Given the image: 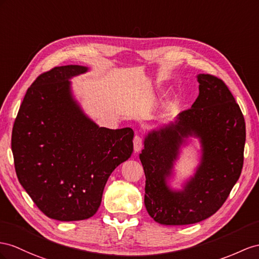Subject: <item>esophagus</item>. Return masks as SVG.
Instances as JSON below:
<instances>
[{
	"mask_svg": "<svg viewBox=\"0 0 259 259\" xmlns=\"http://www.w3.org/2000/svg\"><path fill=\"white\" fill-rule=\"evenodd\" d=\"M142 145H143L142 138L140 136L136 135L135 138H134V149H135V152L140 151L142 149Z\"/></svg>",
	"mask_w": 259,
	"mask_h": 259,
	"instance_id": "esophagus-1",
	"label": "esophagus"
}]
</instances>
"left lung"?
I'll return each instance as SVG.
<instances>
[{"label": "left lung", "instance_id": "8db88e82", "mask_svg": "<svg viewBox=\"0 0 259 259\" xmlns=\"http://www.w3.org/2000/svg\"><path fill=\"white\" fill-rule=\"evenodd\" d=\"M199 95L175 123L150 132L140 160L145 174L144 204L161 224L186 225L214 214L240 178L246 139L244 116L221 78L199 74ZM196 135L203 144L202 164L184 191L166 185L184 137Z\"/></svg>", "mask_w": 259, "mask_h": 259}]
</instances>
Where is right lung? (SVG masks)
Returning a JSON list of instances; mask_svg holds the SVG:
<instances>
[{
	"label": "right lung",
	"instance_id": "1",
	"mask_svg": "<svg viewBox=\"0 0 259 259\" xmlns=\"http://www.w3.org/2000/svg\"><path fill=\"white\" fill-rule=\"evenodd\" d=\"M86 71L64 65L41 73L13 125L18 181L38 209L59 221L94 215L108 177L134 151V130L99 128L73 101L69 78Z\"/></svg>",
	"mask_w": 259,
	"mask_h": 259
}]
</instances>
